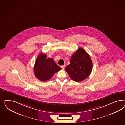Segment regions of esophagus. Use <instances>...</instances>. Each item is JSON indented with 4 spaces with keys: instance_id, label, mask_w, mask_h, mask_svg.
<instances>
[{
    "instance_id": "34e87169",
    "label": "esophagus",
    "mask_w": 125,
    "mask_h": 125,
    "mask_svg": "<svg viewBox=\"0 0 125 125\" xmlns=\"http://www.w3.org/2000/svg\"><path fill=\"white\" fill-rule=\"evenodd\" d=\"M61 67L63 69H64L65 67V65H61Z\"/></svg>"
}]
</instances>
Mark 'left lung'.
I'll list each match as a JSON object with an SVG mask.
<instances>
[{
  "mask_svg": "<svg viewBox=\"0 0 125 125\" xmlns=\"http://www.w3.org/2000/svg\"><path fill=\"white\" fill-rule=\"evenodd\" d=\"M92 68L93 63L89 54L79 48L72 56L70 64L66 67L65 71L72 80L80 82L89 76Z\"/></svg>",
  "mask_w": 125,
  "mask_h": 125,
  "instance_id": "obj_1",
  "label": "left lung"
}]
</instances>
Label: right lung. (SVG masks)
<instances>
[{
    "instance_id": "right-lung-1",
    "label": "right lung",
    "mask_w": 125,
    "mask_h": 125,
    "mask_svg": "<svg viewBox=\"0 0 125 125\" xmlns=\"http://www.w3.org/2000/svg\"><path fill=\"white\" fill-rule=\"evenodd\" d=\"M61 69V68L58 66L52 58L47 59L45 53H40L34 64V73L38 79L46 82Z\"/></svg>"
}]
</instances>
